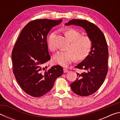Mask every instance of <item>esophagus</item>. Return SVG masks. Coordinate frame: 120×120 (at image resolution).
Masks as SVG:
<instances>
[{"instance_id":"esophagus-1","label":"esophagus","mask_w":120,"mask_h":120,"mask_svg":"<svg viewBox=\"0 0 120 120\" xmlns=\"http://www.w3.org/2000/svg\"><path fill=\"white\" fill-rule=\"evenodd\" d=\"M68 69L67 68H64V73H66V72H67L68 71Z\"/></svg>"}]
</instances>
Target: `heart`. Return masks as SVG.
<instances>
[{
    "label": "heart",
    "mask_w": 120,
    "mask_h": 120,
    "mask_svg": "<svg viewBox=\"0 0 120 120\" xmlns=\"http://www.w3.org/2000/svg\"><path fill=\"white\" fill-rule=\"evenodd\" d=\"M64 35L70 41L68 49L61 51L54 56V61L64 67L68 66L76 59L82 60L87 56L92 47V42L87 36H81L78 31L69 28L64 32ZM48 46L52 51L56 49V45L53 41V34L48 40Z\"/></svg>",
    "instance_id": "b5f03b06"
}]
</instances>
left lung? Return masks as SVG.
I'll list each match as a JSON object with an SVG mask.
<instances>
[{
    "label": "left lung",
    "mask_w": 120,
    "mask_h": 120,
    "mask_svg": "<svg viewBox=\"0 0 120 120\" xmlns=\"http://www.w3.org/2000/svg\"><path fill=\"white\" fill-rule=\"evenodd\" d=\"M74 25L84 28L92 42V49L85 59L75 68L84 70L77 73L78 78L70 85L75 94L87 96L94 94L104 82L108 71L109 51L105 36L101 30L86 20L72 19L65 25Z\"/></svg>",
    "instance_id": "8db88e82"
}]
</instances>
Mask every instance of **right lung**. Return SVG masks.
<instances>
[{"label":"right lung","instance_id":"add662e5","mask_svg":"<svg viewBox=\"0 0 120 120\" xmlns=\"http://www.w3.org/2000/svg\"><path fill=\"white\" fill-rule=\"evenodd\" d=\"M62 19H42L30 22L23 28L11 53L13 73L26 94L34 97L43 96L52 89L64 70L59 65L50 69L44 64L50 60L47 35Z\"/></svg>","mask_w":120,"mask_h":120}]
</instances>
